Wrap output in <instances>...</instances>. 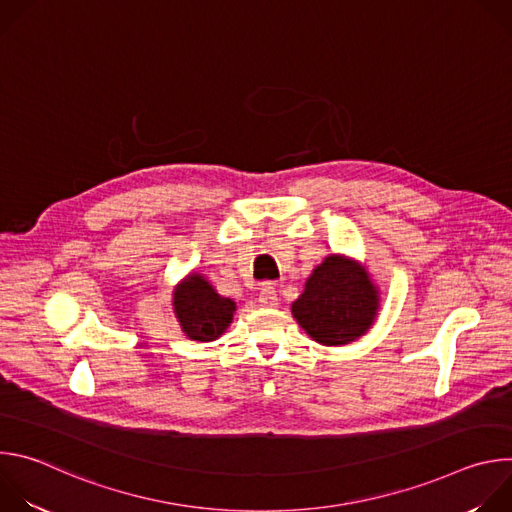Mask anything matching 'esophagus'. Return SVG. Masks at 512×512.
I'll list each match as a JSON object with an SVG mask.
<instances>
[{
  "mask_svg": "<svg viewBox=\"0 0 512 512\" xmlns=\"http://www.w3.org/2000/svg\"><path fill=\"white\" fill-rule=\"evenodd\" d=\"M259 304L263 308H275L277 306V289L273 283H265L259 291Z\"/></svg>",
  "mask_w": 512,
  "mask_h": 512,
  "instance_id": "1",
  "label": "esophagus"
}]
</instances>
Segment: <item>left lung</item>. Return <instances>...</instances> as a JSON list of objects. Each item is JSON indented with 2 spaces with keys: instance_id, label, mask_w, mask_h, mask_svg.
I'll return each instance as SVG.
<instances>
[{
  "instance_id": "8db88e82",
  "label": "left lung",
  "mask_w": 512,
  "mask_h": 512,
  "mask_svg": "<svg viewBox=\"0 0 512 512\" xmlns=\"http://www.w3.org/2000/svg\"><path fill=\"white\" fill-rule=\"evenodd\" d=\"M377 312L379 289L369 271L344 255L326 257L291 304L298 324L324 346L348 344L367 334Z\"/></svg>"
}]
</instances>
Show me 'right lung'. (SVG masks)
<instances>
[{
    "label": "right lung",
    "mask_w": 512,
    "mask_h": 512,
    "mask_svg": "<svg viewBox=\"0 0 512 512\" xmlns=\"http://www.w3.org/2000/svg\"><path fill=\"white\" fill-rule=\"evenodd\" d=\"M172 306L182 332L198 342L221 336L231 326L237 310L235 302L218 296L200 273H190L176 285Z\"/></svg>",
    "instance_id": "add662e5"
}]
</instances>
